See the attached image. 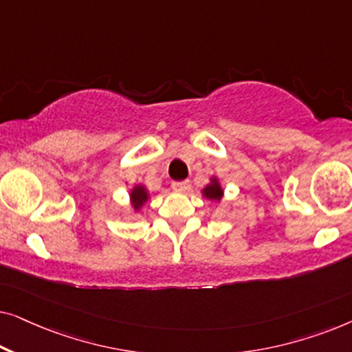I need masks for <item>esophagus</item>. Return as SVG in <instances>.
<instances>
[{
    "label": "esophagus",
    "instance_id": "obj_1",
    "mask_svg": "<svg viewBox=\"0 0 352 352\" xmlns=\"http://www.w3.org/2000/svg\"><path fill=\"white\" fill-rule=\"evenodd\" d=\"M173 189L179 190V192L190 190V181H177V182H173Z\"/></svg>",
    "mask_w": 352,
    "mask_h": 352
}]
</instances>
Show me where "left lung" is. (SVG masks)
<instances>
[{
    "label": "left lung",
    "instance_id": "obj_1",
    "mask_svg": "<svg viewBox=\"0 0 352 352\" xmlns=\"http://www.w3.org/2000/svg\"><path fill=\"white\" fill-rule=\"evenodd\" d=\"M204 195L210 200H219L221 197H223V190H221V187L218 182H216V179H213V182H211L210 186L205 187Z\"/></svg>",
    "mask_w": 352,
    "mask_h": 352
}]
</instances>
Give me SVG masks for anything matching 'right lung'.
I'll return each mask as SVG.
<instances>
[{"label": "right lung", "instance_id": "add662e5", "mask_svg": "<svg viewBox=\"0 0 352 352\" xmlns=\"http://www.w3.org/2000/svg\"><path fill=\"white\" fill-rule=\"evenodd\" d=\"M147 201V190L142 186L134 187L131 190V205L134 208H141V206Z\"/></svg>", "mask_w": 352, "mask_h": 352}]
</instances>
